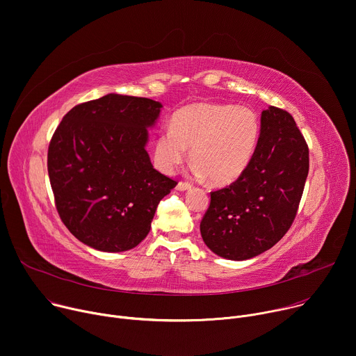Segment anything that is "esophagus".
<instances>
[{
  "mask_svg": "<svg viewBox=\"0 0 356 356\" xmlns=\"http://www.w3.org/2000/svg\"><path fill=\"white\" fill-rule=\"evenodd\" d=\"M191 188H192V185L189 182H184V181L178 182V185H177L178 191H189Z\"/></svg>",
  "mask_w": 356,
  "mask_h": 356,
  "instance_id": "1",
  "label": "esophagus"
}]
</instances>
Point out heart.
I'll return each instance as SVG.
<instances>
[{
	"mask_svg": "<svg viewBox=\"0 0 356 356\" xmlns=\"http://www.w3.org/2000/svg\"><path fill=\"white\" fill-rule=\"evenodd\" d=\"M260 118L248 106L193 103L177 110L170 129L158 134L154 160L171 174L191 148L193 172L209 177L216 185L239 179L252 164L260 141Z\"/></svg>",
	"mask_w": 356,
	"mask_h": 356,
	"instance_id": "heart-1",
	"label": "heart"
}]
</instances>
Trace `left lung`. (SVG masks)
<instances>
[{
	"mask_svg": "<svg viewBox=\"0 0 356 356\" xmlns=\"http://www.w3.org/2000/svg\"><path fill=\"white\" fill-rule=\"evenodd\" d=\"M260 141L246 172L211 192L201 222L205 245L229 260H248L277 243L293 225L309 168L308 145L293 115L261 111Z\"/></svg>",
	"mask_w": 356,
	"mask_h": 356,
	"instance_id": "left-lung-1",
	"label": "left lung"
}]
</instances>
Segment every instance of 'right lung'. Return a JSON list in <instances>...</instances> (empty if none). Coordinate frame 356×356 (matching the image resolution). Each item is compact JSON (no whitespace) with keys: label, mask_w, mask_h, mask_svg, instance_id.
<instances>
[{"label":"right lung","mask_w":356,"mask_h":356,"mask_svg":"<svg viewBox=\"0 0 356 356\" xmlns=\"http://www.w3.org/2000/svg\"><path fill=\"white\" fill-rule=\"evenodd\" d=\"M161 107L110 93L74 106L55 130L48 149L55 205L82 243L117 253L145 239L158 204L177 185L145 149Z\"/></svg>","instance_id":"add662e5"}]
</instances>
